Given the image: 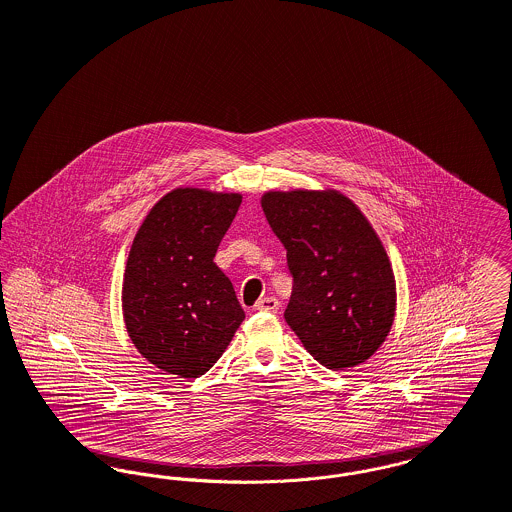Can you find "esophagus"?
<instances>
[{
  "instance_id": "esophagus-1",
  "label": "esophagus",
  "mask_w": 512,
  "mask_h": 512,
  "mask_svg": "<svg viewBox=\"0 0 512 512\" xmlns=\"http://www.w3.org/2000/svg\"><path fill=\"white\" fill-rule=\"evenodd\" d=\"M257 311H265V313H276L280 309V301L276 298H261L255 303Z\"/></svg>"
}]
</instances>
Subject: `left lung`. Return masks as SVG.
I'll return each instance as SVG.
<instances>
[{
  "instance_id": "8db88e82",
  "label": "left lung",
  "mask_w": 512,
  "mask_h": 512,
  "mask_svg": "<svg viewBox=\"0 0 512 512\" xmlns=\"http://www.w3.org/2000/svg\"><path fill=\"white\" fill-rule=\"evenodd\" d=\"M261 207L294 278L284 311L290 329L329 369L369 360L391 332L396 284L367 218L331 189L269 191Z\"/></svg>"
}]
</instances>
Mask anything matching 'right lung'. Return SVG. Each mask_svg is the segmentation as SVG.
<instances>
[{
    "label": "right lung",
    "instance_id": "obj_1",
    "mask_svg": "<svg viewBox=\"0 0 512 512\" xmlns=\"http://www.w3.org/2000/svg\"><path fill=\"white\" fill-rule=\"evenodd\" d=\"M240 193L180 187L141 224L123 274L121 307L135 348L158 369L195 379L228 348L245 313L216 249Z\"/></svg>",
    "mask_w": 512,
    "mask_h": 512
}]
</instances>
